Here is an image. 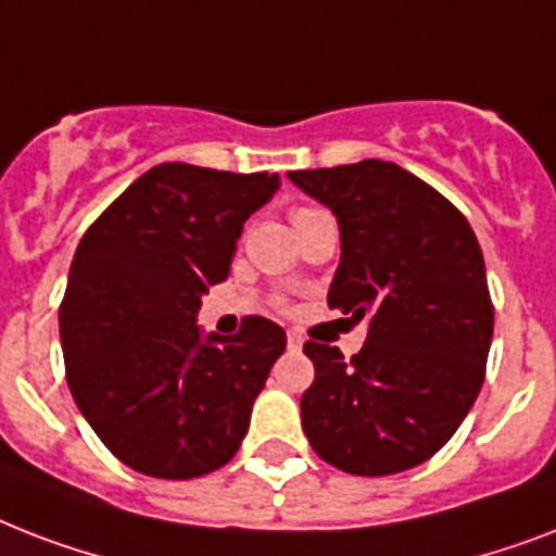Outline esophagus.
I'll return each mask as SVG.
<instances>
[{
  "instance_id": "1",
  "label": "esophagus",
  "mask_w": 556,
  "mask_h": 556,
  "mask_svg": "<svg viewBox=\"0 0 556 556\" xmlns=\"http://www.w3.org/2000/svg\"><path fill=\"white\" fill-rule=\"evenodd\" d=\"M288 349H291V352H300V349H303V338L294 334V331H288Z\"/></svg>"
}]
</instances>
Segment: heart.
<instances>
[{
    "instance_id": "heart-1",
    "label": "heart",
    "mask_w": 556,
    "mask_h": 556,
    "mask_svg": "<svg viewBox=\"0 0 556 556\" xmlns=\"http://www.w3.org/2000/svg\"><path fill=\"white\" fill-rule=\"evenodd\" d=\"M320 213H326V210H320V207H294V210H291V222H294V225H300V222H305V218L320 216Z\"/></svg>"
}]
</instances>
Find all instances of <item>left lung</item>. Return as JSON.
Masks as SVG:
<instances>
[{
  "instance_id": "obj_1",
  "label": "left lung",
  "mask_w": 556,
  "mask_h": 556,
  "mask_svg": "<svg viewBox=\"0 0 556 556\" xmlns=\"http://www.w3.org/2000/svg\"><path fill=\"white\" fill-rule=\"evenodd\" d=\"M338 216L329 308L369 320L364 349L308 340L314 383L303 430L314 453L355 476L435 456L470 413L493 340V303L473 227L439 190L389 161L288 173Z\"/></svg>"
}]
</instances>
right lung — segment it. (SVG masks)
<instances>
[{
	"instance_id": "obj_1",
	"label": "right lung",
	"mask_w": 556,
	"mask_h": 556,
	"mask_svg": "<svg viewBox=\"0 0 556 556\" xmlns=\"http://www.w3.org/2000/svg\"><path fill=\"white\" fill-rule=\"evenodd\" d=\"M279 176L159 164L83 233L60 305L74 404L124 465L195 479L242 444L286 331L244 317L201 338V294L230 274L236 239Z\"/></svg>"
}]
</instances>
